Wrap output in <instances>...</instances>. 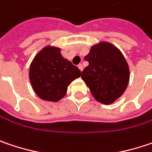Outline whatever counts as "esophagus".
<instances>
[{"mask_svg": "<svg viewBox=\"0 0 152 152\" xmlns=\"http://www.w3.org/2000/svg\"><path fill=\"white\" fill-rule=\"evenodd\" d=\"M78 67H79V69L81 71V72H82V71H83V66H82L81 64H80V65L78 66Z\"/></svg>", "mask_w": 152, "mask_h": 152, "instance_id": "esophagus-1", "label": "esophagus"}]
</instances>
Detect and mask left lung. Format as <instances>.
Here are the masks:
<instances>
[{"mask_svg": "<svg viewBox=\"0 0 152 152\" xmlns=\"http://www.w3.org/2000/svg\"><path fill=\"white\" fill-rule=\"evenodd\" d=\"M84 59L89 65L82 72L81 79L94 99L104 104L113 103L124 93L130 79L124 55L113 44L104 41L92 46Z\"/></svg>", "mask_w": 152, "mask_h": 152, "instance_id": "left-lung-1", "label": "left lung"}]
</instances>
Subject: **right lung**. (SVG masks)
Wrapping results in <instances>:
<instances>
[{
	"label": "right lung",
	"instance_id": "obj_1",
	"mask_svg": "<svg viewBox=\"0 0 152 152\" xmlns=\"http://www.w3.org/2000/svg\"><path fill=\"white\" fill-rule=\"evenodd\" d=\"M80 75L77 66L62 57L60 48L50 46L34 57L29 70L34 91L40 99L53 102L61 99L71 82Z\"/></svg>",
	"mask_w": 152,
	"mask_h": 152
}]
</instances>
